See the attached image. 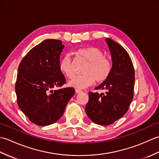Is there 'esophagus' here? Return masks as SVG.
I'll return each mask as SVG.
<instances>
[{"label": "esophagus", "mask_w": 159, "mask_h": 159, "mask_svg": "<svg viewBox=\"0 0 159 159\" xmlns=\"http://www.w3.org/2000/svg\"><path fill=\"white\" fill-rule=\"evenodd\" d=\"M75 92L76 93H80L81 92H83L81 90H79V89H75Z\"/></svg>", "instance_id": "34e87169"}]
</instances>
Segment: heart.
<instances>
[{
  "label": "heart",
  "instance_id": "heart-1",
  "mask_svg": "<svg viewBox=\"0 0 159 159\" xmlns=\"http://www.w3.org/2000/svg\"><path fill=\"white\" fill-rule=\"evenodd\" d=\"M77 55L88 63L83 70L84 74L74 76L68 82V85L76 89H85L91 85L94 80L98 83H103L109 77L112 70V63L109 59L104 56V52L94 46L85 47L76 50ZM59 70L64 76H73L72 62L68 55L63 56L59 61Z\"/></svg>",
  "mask_w": 159,
  "mask_h": 159
}]
</instances>
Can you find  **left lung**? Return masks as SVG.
<instances>
[{
    "label": "left lung",
    "mask_w": 159,
    "mask_h": 159,
    "mask_svg": "<svg viewBox=\"0 0 159 159\" xmlns=\"http://www.w3.org/2000/svg\"><path fill=\"white\" fill-rule=\"evenodd\" d=\"M112 57L109 77L96 89L102 93L89 92L85 111L89 119L97 124L108 126L126 113L133 99L134 70L127 51L119 43L107 38Z\"/></svg>",
    "instance_id": "8db88e82"
}]
</instances>
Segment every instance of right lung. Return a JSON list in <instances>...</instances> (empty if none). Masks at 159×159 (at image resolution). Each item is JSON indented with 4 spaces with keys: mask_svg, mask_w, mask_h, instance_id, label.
<instances>
[{
    "mask_svg": "<svg viewBox=\"0 0 159 159\" xmlns=\"http://www.w3.org/2000/svg\"><path fill=\"white\" fill-rule=\"evenodd\" d=\"M63 48L61 40L46 39L33 47L18 67L15 85L18 105L38 126L59 120L75 93L73 87L52 90L66 83L59 66Z\"/></svg>",
    "mask_w": 159,
    "mask_h": 159,
    "instance_id": "1",
    "label": "right lung"
}]
</instances>
